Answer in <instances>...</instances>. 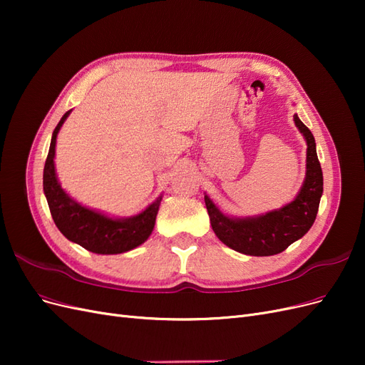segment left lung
I'll list each match as a JSON object with an SVG mask.
<instances>
[{
  "mask_svg": "<svg viewBox=\"0 0 365 365\" xmlns=\"http://www.w3.org/2000/svg\"><path fill=\"white\" fill-rule=\"evenodd\" d=\"M294 121L306 138L307 157L304 184L291 204L257 217L233 219L220 213L208 196L204 197L215 235L231 250L248 256H274L303 237L314 224L323 195V170L312 132L297 114Z\"/></svg>",
  "mask_w": 365,
  "mask_h": 365,
  "instance_id": "obj_1",
  "label": "left lung"
}]
</instances>
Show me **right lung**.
Here are the masks:
<instances>
[{"label":"right lung","mask_w":365,"mask_h":365,"mask_svg":"<svg viewBox=\"0 0 365 365\" xmlns=\"http://www.w3.org/2000/svg\"><path fill=\"white\" fill-rule=\"evenodd\" d=\"M68 114L70 111L63 114L53 130L50 150L43 165V193L54 224L68 240L96 254H120L141 245L155 225L161 196L134 217L111 219L77 204L61 189L53 158L58 132Z\"/></svg>","instance_id":"1"}]
</instances>
